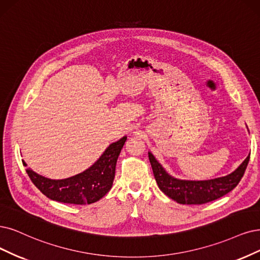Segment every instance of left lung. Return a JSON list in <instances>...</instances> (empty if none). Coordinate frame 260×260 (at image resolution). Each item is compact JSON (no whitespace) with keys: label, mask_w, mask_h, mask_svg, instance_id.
Instances as JSON below:
<instances>
[{"label":"left lung","mask_w":260,"mask_h":260,"mask_svg":"<svg viewBox=\"0 0 260 260\" xmlns=\"http://www.w3.org/2000/svg\"><path fill=\"white\" fill-rule=\"evenodd\" d=\"M153 174L159 189L181 205H203L232 191L242 179L249 155L232 174L210 180H182L170 176L151 152L148 153Z\"/></svg>","instance_id":"left-lung-1"}]
</instances>
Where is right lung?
<instances>
[{"instance_id": "1", "label": "right lung", "mask_w": 260, "mask_h": 260, "mask_svg": "<svg viewBox=\"0 0 260 260\" xmlns=\"http://www.w3.org/2000/svg\"><path fill=\"white\" fill-rule=\"evenodd\" d=\"M126 139L124 136L112 142L91 167L70 178L52 180L31 168H26V172L34 185L48 198L64 204L90 205L103 198L112 187L115 165ZM22 162L27 166L24 160Z\"/></svg>"}]
</instances>
